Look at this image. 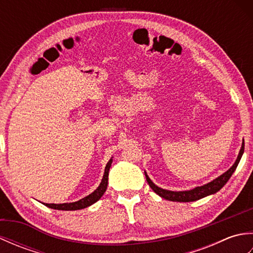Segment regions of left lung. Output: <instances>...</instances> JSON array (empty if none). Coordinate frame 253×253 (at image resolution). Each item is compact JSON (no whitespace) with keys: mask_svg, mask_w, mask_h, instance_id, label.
Returning a JSON list of instances; mask_svg holds the SVG:
<instances>
[{"mask_svg":"<svg viewBox=\"0 0 253 253\" xmlns=\"http://www.w3.org/2000/svg\"><path fill=\"white\" fill-rule=\"evenodd\" d=\"M244 151H245V142H243V146H241L240 152L238 154V158H237V160H236V162L232 166V168H230L227 171H225L223 175L217 177L216 179H214L213 181L209 182V184L204 185V186L196 187L195 189H192V190H187V191L165 190V189H162V188H159L158 186H155L153 182L150 180L147 173H144V175H146L147 181H148L149 186L151 187V189L155 193H157V195H159L160 197H162L163 199H166V200H169V201H176V202L196 201V200H199V199L204 198V197H207L209 195H212V193L217 192L225 184H226L228 179L230 178V176L233 175L236 168L238 166V163H239V161L241 159V155H243Z\"/></svg>","mask_w":253,"mask_h":253,"instance_id":"8db88e82","label":"left lung"}]
</instances>
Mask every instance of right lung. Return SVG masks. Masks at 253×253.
<instances>
[{"label":"right lung","mask_w":253,"mask_h":253,"mask_svg":"<svg viewBox=\"0 0 253 253\" xmlns=\"http://www.w3.org/2000/svg\"><path fill=\"white\" fill-rule=\"evenodd\" d=\"M111 164H112V159L109 161V163H107L105 166L103 178H102V181L100 186L98 187V189L94 190L88 197H84V199H82V200H79L77 202H73V203H62V204L43 203V204L47 208L55 209V210H64V211H75V210L84 209L91 206V204H93L94 202L100 200V198L104 195V192L107 188V180H109V170L111 168Z\"/></svg>","instance_id":"obj_1"}]
</instances>
